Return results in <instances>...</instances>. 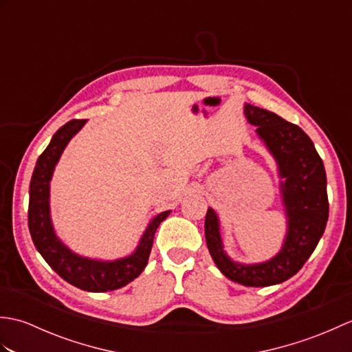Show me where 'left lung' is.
<instances>
[{"mask_svg": "<svg viewBox=\"0 0 352 352\" xmlns=\"http://www.w3.org/2000/svg\"><path fill=\"white\" fill-rule=\"evenodd\" d=\"M243 113L251 125L257 126L258 139L276 163L286 236L281 250L266 261H234L223 250L218 214L208 207L206 242L214 265L227 278L242 286L266 287L286 281L300 271L322 237L328 221L327 174L311 139L300 126L248 102Z\"/></svg>", "mask_w": 352, "mask_h": 352, "instance_id": "left-lung-1", "label": "left lung"}]
</instances>
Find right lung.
<instances>
[{"label": "right lung", "mask_w": 352, "mask_h": 352, "mask_svg": "<svg viewBox=\"0 0 352 352\" xmlns=\"http://www.w3.org/2000/svg\"><path fill=\"white\" fill-rule=\"evenodd\" d=\"M86 122V119H74L66 122L56 131L47 149L37 159L30 182L28 228L36 250L65 281L81 290L107 292L126 286L142 274L148 263L157 227L168 218L170 210L162 212L149 221L136 250L126 257L116 260L85 257L74 252L60 241L51 219V178L66 145Z\"/></svg>", "instance_id": "right-lung-1"}]
</instances>
